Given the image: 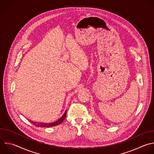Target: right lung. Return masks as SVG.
<instances>
[{
  "label": "right lung",
  "mask_w": 154,
  "mask_h": 154,
  "mask_svg": "<svg viewBox=\"0 0 154 154\" xmlns=\"http://www.w3.org/2000/svg\"><path fill=\"white\" fill-rule=\"evenodd\" d=\"M66 111H65V112L64 113L63 116L57 122H54V123H34V122H31L33 125H35L36 126L38 127H51V126H56L58 125H60L66 118Z\"/></svg>",
  "instance_id": "1"
}]
</instances>
